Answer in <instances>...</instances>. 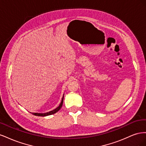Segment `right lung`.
Masks as SVG:
<instances>
[{"instance_id": "right-lung-1", "label": "right lung", "mask_w": 146, "mask_h": 146, "mask_svg": "<svg viewBox=\"0 0 146 146\" xmlns=\"http://www.w3.org/2000/svg\"><path fill=\"white\" fill-rule=\"evenodd\" d=\"M63 99H64V96L63 97L62 100H61V104H60V105L56 108H55V110H52V111H50L49 112H47V113H32L33 114V115L38 116H48V115H51V114H55L57 111H58L59 110H60V108H61V107H62L63 103Z\"/></svg>"}]
</instances>
